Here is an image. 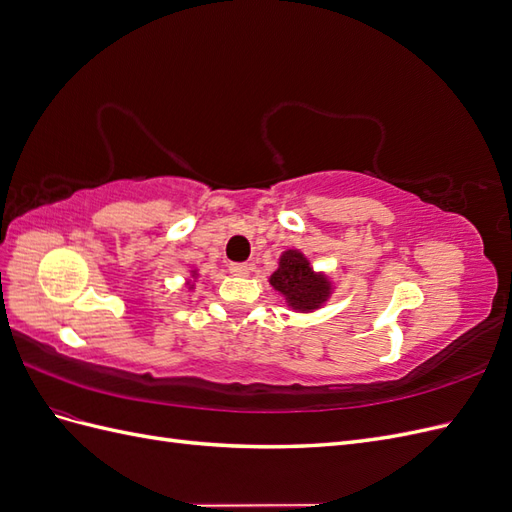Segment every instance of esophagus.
I'll return each instance as SVG.
<instances>
[{
  "label": "esophagus",
  "instance_id": "1",
  "mask_svg": "<svg viewBox=\"0 0 512 512\" xmlns=\"http://www.w3.org/2000/svg\"><path fill=\"white\" fill-rule=\"evenodd\" d=\"M228 271H230L232 275H239V277H245V275H250L252 267H250V265H247V262H232V265L228 267Z\"/></svg>",
  "mask_w": 512,
  "mask_h": 512
}]
</instances>
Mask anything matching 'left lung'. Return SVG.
<instances>
[{
	"mask_svg": "<svg viewBox=\"0 0 512 512\" xmlns=\"http://www.w3.org/2000/svg\"><path fill=\"white\" fill-rule=\"evenodd\" d=\"M269 282L277 292L284 294L294 309H301V312L316 309L322 301H327L331 292L327 277L316 275L307 258L297 250H288L280 258V269L271 275Z\"/></svg>",
	"mask_w": 512,
	"mask_h": 512,
	"instance_id": "obj_1",
	"label": "left lung"
}]
</instances>
